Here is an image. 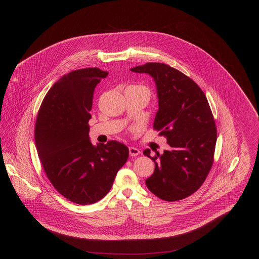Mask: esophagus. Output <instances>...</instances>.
I'll use <instances>...</instances> for the list:
<instances>
[{
  "mask_svg": "<svg viewBox=\"0 0 259 259\" xmlns=\"http://www.w3.org/2000/svg\"><path fill=\"white\" fill-rule=\"evenodd\" d=\"M129 153H130L131 156H137V155H139L141 153V151H140V149H138L137 148L130 147L129 148Z\"/></svg>",
  "mask_w": 259,
  "mask_h": 259,
  "instance_id": "obj_1",
  "label": "esophagus"
}]
</instances>
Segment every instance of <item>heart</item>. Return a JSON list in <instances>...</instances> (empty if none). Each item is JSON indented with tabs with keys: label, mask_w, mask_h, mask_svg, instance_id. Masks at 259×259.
Here are the masks:
<instances>
[{
	"label": "heart",
	"mask_w": 259,
	"mask_h": 259,
	"mask_svg": "<svg viewBox=\"0 0 259 259\" xmlns=\"http://www.w3.org/2000/svg\"><path fill=\"white\" fill-rule=\"evenodd\" d=\"M132 87H135V88L143 90V91L148 95V98H149V96H150V91H149V89H148V87H144V85H132Z\"/></svg>",
	"instance_id": "obj_1"
}]
</instances>
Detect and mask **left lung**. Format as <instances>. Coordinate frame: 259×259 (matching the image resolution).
<instances>
[{"mask_svg": "<svg viewBox=\"0 0 259 259\" xmlns=\"http://www.w3.org/2000/svg\"><path fill=\"white\" fill-rule=\"evenodd\" d=\"M130 70L154 79L159 108L153 128L170 146L153 157L150 149L144 150L155 164L146 185L165 201L188 197L203 185L213 163L217 127L207 97L195 81L169 65L147 63Z\"/></svg>", "mask_w": 259, "mask_h": 259, "instance_id": "1", "label": "left lung"}]
</instances>
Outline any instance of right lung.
<instances>
[{
  "label": "right lung",
  "instance_id": "1",
  "mask_svg": "<svg viewBox=\"0 0 259 259\" xmlns=\"http://www.w3.org/2000/svg\"><path fill=\"white\" fill-rule=\"evenodd\" d=\"M108 74L87 68L63 75L37 112L35 143L44 170L54 188L78 205L105 197L129 156V149L119 142L93 146L89 140L94 90Z\"/></svg>",
  "mask_w": 259,
  "mask_h": 259
}]
</instances>
